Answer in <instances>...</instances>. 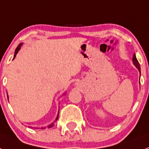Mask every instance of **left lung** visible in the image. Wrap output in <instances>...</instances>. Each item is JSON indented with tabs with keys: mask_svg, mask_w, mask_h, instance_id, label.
<instances>
[{
	"mask_svg": "<svg viewBox=\"0 0 149 149\" xmlns=\"http://www.w3.org/2000/svg\"><path fill=\"white\" fill-rule=\"evenodd\" d=\"M132 63L134 64L135 67H136V68L138 69L139 71V72H140L141 70H140V65H139V63L138 61H137V59H136V54H133V57H132Z\"/></svg>",
	"mask_w": 149,
	"mask_h": 149,
	"instance_id": "8db88e82",
	"label": "left lung"
}]
</instances>
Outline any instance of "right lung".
Here are the masks:
<instances>
[{
    "label": "right lung",
    "instance_id": "right-lung-1",
    "mask_svg": "<svg viewBox=\"0 0 149 149\" xmlns=\"http://www.w3.org/2000/svg\"><path fill=\"white\" fill-rule=\"evenodd\" d=\"M22 45V43H20L19 44V45L18 46H17V48H16V50H15V53H14V56H13V59H14L15 57H16V56H17V53H18L19 52V50H20V48H21V46ZM65 95V94H64ZM7 98H8V95H7ZM58 115H59V111H58V113H57V117H56V119H55V120L54 121L53 123H51V124L49 125V126H47V127H48V128H51V127H52L54 126V123H55V122H57V119H58ZM42 129H45V127H42Z\"/></svg>",
    "mask_w": 149,
    "mask_h": 149
}]
</instances>
